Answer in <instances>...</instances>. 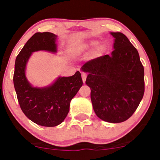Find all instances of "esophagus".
<instances>
[{
	"instance_id": "esophagus-1",
	"label": "esophagus",
	"mask_w": 160,
	"mask_h": 160,
	"mask_svg": "<svg viewBox=\"0 0 160 160\" xmlns=\"http://www.w3.org/2000/svg\"><path fill=\"white\" fill-rule=\"evenodd\" d=\"M81 76H82V82L85 83L86 80V77H87V75H86V73H82Z\"/></svg>"
}]
</instances>
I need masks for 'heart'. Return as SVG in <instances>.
<instances>
[{"label": "heart", "mask_w": 160, "mask_h": 160, "mask_svg": "<svg viewBox=\"0 0 160 160\" xmlns=\"http://www.w3.org/2000/svg\"><path fill=\"white\" fill-rule=\"evenodd\" d=\"M96 44V41H89L88 43H86L81 47L82 49H88L91 48L92 47ZM105 50V45L104 43H100L96 48V54H102V52H104Z\"/></svg>", "instance_id": "obj_1"}]
</instances>
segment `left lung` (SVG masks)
Segmentation results:
<instances>
[{"label": "left lung", "mask_w": 160, "mask_h": 160, "mask_svg": "<svg viewBox=\"0 0 160 160\" xmlns=\"http://www.w3.org/2000/svg\"><path fill=\"white\" fill-rule=\"evenodd\" d=\"M114 50L82 66L88 73L86 84L97 117L108 122L127 120L136 111L144 93V71L138 50L126 35L111 32Z\"/></svg>", "instance_id": "left-lung-1"}]
</instances>
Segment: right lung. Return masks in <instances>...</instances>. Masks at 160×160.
<instances>
[{
	"label": "right lung",
	"instance_id": "1",
	"mask_svg": "<svg viewBox=\"0 0 160 160\" xmlns=\"http://www.w3.org/2000/svg\"><path fill=\"white\" fill-rule=\"evenodd\" d=\"M57 36L50 32H37L20 51L15 62L13 83L22 111L29 120L40 126L52 127L62 123L69 112L70 102L82 85L81 74L58 78L45 88L32 87L25 78V66L32 52H56Z\"/></svg>",
	"mask_w": 160,
	"mask_h": 160
}]
</instances>
